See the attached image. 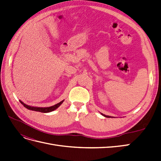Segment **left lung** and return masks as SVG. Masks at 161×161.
I'll use <instances>...</instances> for the list:
<instances>
[{"label": "left lung", "mask_w": 161, "mask_h": 161, "mask_svg": "<svg viewBox=\"0 0 161 161\" xmlns=\"http://www.w3.org/2000/svg\"><path fill=\"white\" fill-rule=\"evenodd\" d=\"M101 115H103L104 117H105V118H111V116H109V115H105V114H101Z\"/></svg>", "instance_id": "8db88e82"}]
</instances>
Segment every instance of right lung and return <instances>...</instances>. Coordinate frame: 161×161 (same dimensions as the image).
I'll return each mask as SVG.
<instances>
[{"label": "right lung", "instance_id": "right-lung-1", "mask_svg": "<svg viewBox=\"0 0 161 161\" xmlns=\"http://www.w3.org/2000/svg\"><path fill=\"white\" fill-rule=\"evenodd\" d=\"M19 101H20V103L25 107V108L30 109V110H32V111H40V112H42V113H49V112H51V111H54L55 109H56L58 108H59V107L60 106V105L64 102V100L60 101V103H58L54 105L53 106H51V107H47V108H37V107H33V106H30V105H28L25 103H24L21 100H19Z\"/></svg>", "mask_w": 161, "mask_h": 161}]
</instances>
